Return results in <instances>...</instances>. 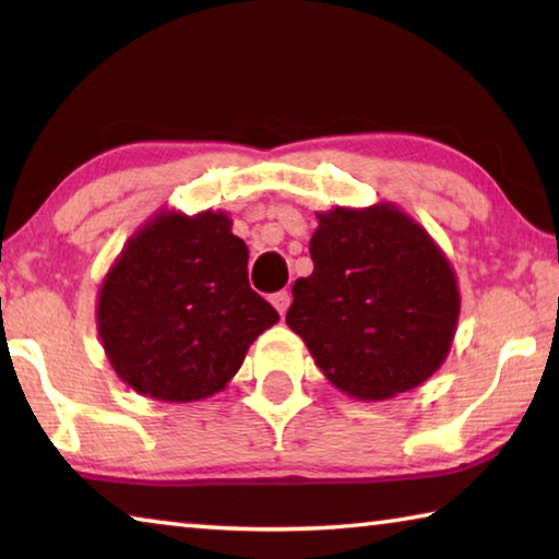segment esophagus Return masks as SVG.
Wrapping results in <instances>:
<instances>
[{
	"instance_id": "obj_1",
	"label": "esophagus",
	"mask_w": 559,
	"mask_h": 559,
	"mask_svg": "<svg viewBox=\"0 0 559 559\" xmlns=\"http://www.w3.org/2000/svg\"><path fill=\"white\" fill-rule=\"evenodd\" d=\"M271 302H273V308H276L281 316H286V310L290 308V290H278V293H273Z\"/></svg>"
}]
</instances>
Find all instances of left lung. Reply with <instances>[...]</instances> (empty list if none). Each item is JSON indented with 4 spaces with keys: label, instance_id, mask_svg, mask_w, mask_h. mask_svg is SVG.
<instances>
[{
    "label": "left lung",
    "instance_id": "1",
    "mask_svg": "<svg viewBox=\"0 0 559 559\" xmlns=\"http://www.w3.org/2000/svg\"><path fill=\"white\" fill-rule=\"evenodd\" d=\"M310 259L286 323L340 392L386 400L439 370L461 296L449 259L412 216L394 204L320 212Z\"/></svg>",
    "mask_w": 559,
    "mask_h": 559
}]
</instances>
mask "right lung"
I'll list each match as a JSON object with an SVG mask.
<instances>
[{"instance_id":"obj_1","label":"right lung","mask_w":559,"mask_h":559,"mask_svg":"<svg viewBox=\"0 0 559 559\" xmlns=\"http://www.w3.org/2000/svg\"><path fill=\"white\" fill-rule=\"evenodd\" d=\"M246 263L224 212H159L130 236L98 296V335L120 380L159 402L222 392L278 323Z\"/></svg>"}]
</instances>
